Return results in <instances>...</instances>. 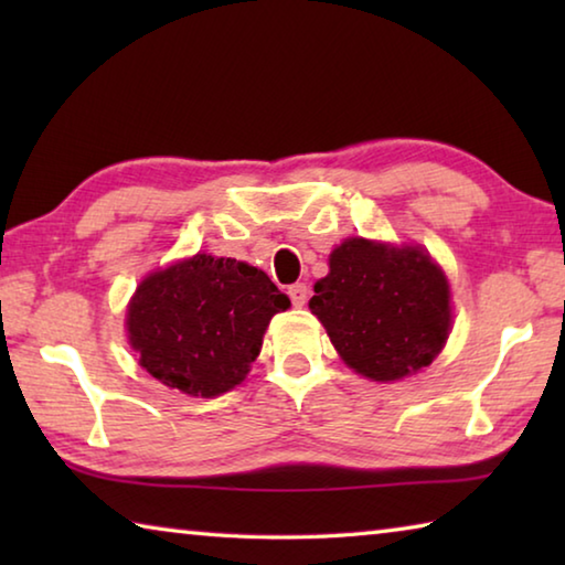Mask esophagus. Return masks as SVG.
<instances>
[{
  "mask_svg": "<svg viewBox=\"0 0 565 565\" xmlns=\"http://www.w3.org/2000/svg\"><path fill=\"white\" fill-rule=\"evenodd\" d=\"M289 296H291V303L296 306V309H301L306 299H309V289H306L303 284H294V286H289Z\"/></svg>",
  "mask_w": 565,
  "mask_h": 565,
  "instance_id": "esophagus-1",
  "label": "esophagus"
}]
</instances>
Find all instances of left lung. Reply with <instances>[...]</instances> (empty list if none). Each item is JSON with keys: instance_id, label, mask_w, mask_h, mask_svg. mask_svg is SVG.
Listing matches in <instances>:
<instances>
[{"instance_id": "obj_1", "label": "left lung", "mask_w": 565, "mask_h": 565, "mask_svg": "<svg viewBox=\"0 0 565 565\" xmlns=\"http://www.w3.org/2000/svg\"><path fill=\"white\" fill-rule=\"evenodd\" d=\"M309 309L347 366L384 384L428 366L451 331L448 279L428 252L361 236L333 248Z\"/></svg>"}]
</instances>
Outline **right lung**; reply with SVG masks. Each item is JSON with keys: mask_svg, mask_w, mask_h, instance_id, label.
<instances>
[{"mask_svg": "<svg viewBox=\"0 0 565 565\" xmlns=\"http://www.w3.org/2000/svg\"><path fill=\"white\" fill-rule=\"evenodd\" d=\"M289 296L256 266L196 254L149 274L127 309L139 366L181 394L214 398L246 379Z\"/></svg>", "mask_w": 565, "mask_h": 565, "instance_id": "add662e5", "label": "right lung"}]
</instances>
